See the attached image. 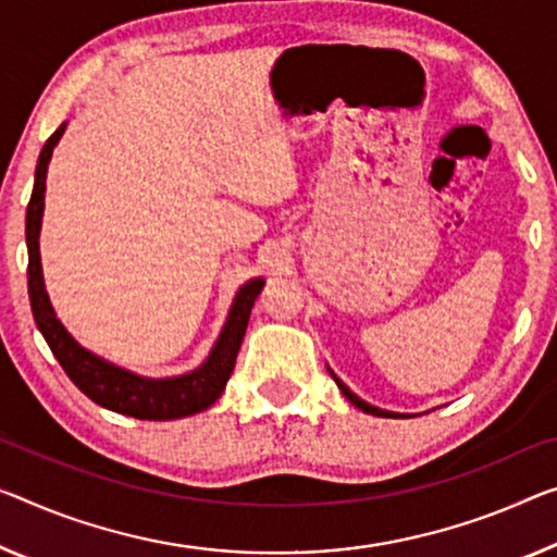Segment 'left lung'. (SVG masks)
Instances as JSON below:
<instances>
[{"label": "left lung", "instance_id": "8db88e82", "mask_svg": "<svg viewBox=\"0 0 557 557\" xmlns=\"http://www.w3.org/2000/svg\"><path fill=\"white\" fill-rule=\"evenodd\" d=\"M329 373L333 375V381H336V386L341 388V393H344V396H346V398L350 400V404H354L356 408H361V410H363V413H371V416H381V418H391V416H396V418H410V413H393V410H383V408H375V406H371V404H366V400H363V398H358V396H356V393H354V391H350V388L346 386V383H344V381H341V379H338V375L331 371V368H329Z\"/></svg>", "mask_w": 557, "mask_h": 557}]
</instances>
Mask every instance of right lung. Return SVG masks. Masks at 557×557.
<instances>
[{"label":"right lung","instance_id":"add662e5","mask_svg":"<svg viewBox=\"0 0 557 557\" xmlns=\"http://www.w3.org/2000/svg\"><path fill=\"white\" fill-rule=\"evenodd\" d=\"M66 132V122L49 136L45 149L39 153L37 171H34V189L27 207V286H29V304L37 329L62 363L66 375L74 381L84 396H89L94 404L101 408L114 410L122 416H134L141 421H174V418H186L201 413L209 406L216 404V398L224 393L226 383L234 373L238 348H242L246 326L256 296L267 281L251 278L236 290L234 304L228 308V315L221 329L216 344L211 346L207 361L196 366L194 371L182 375H166V379H149L107 361L89 348H84L64 323L57 319L54 306L49 301L45 273H41V256H39V231L41 216H45V191H47V169L51 161V151Z\"/></svg>","mask_w":557,"mask_h":557}]
</instances>
